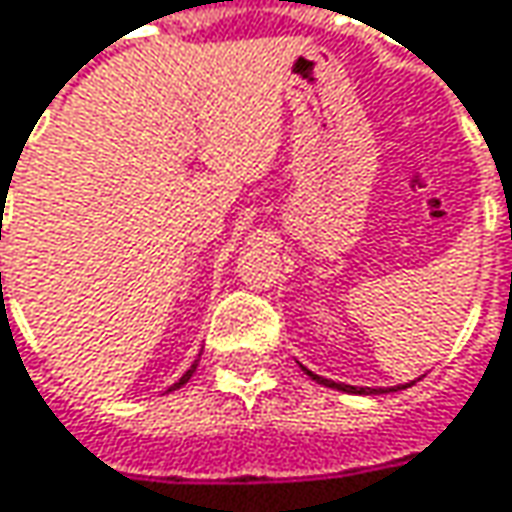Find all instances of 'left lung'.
<instances>
[{"label":"left lung","mask_w":512,"mask_h":512,"mask_svg":"<svg viewBox=\"0 0 512 512\" xmlns=\"http://www.w3.org/2000/svg\"><path fill=\"white\" fill-rule=\"evenodd\" d=\"M306 370V367H303ZM311 379L317 384H326V387H335V390H344V393H387V390H373V387H352V384H338V382H329V379H323V376H314L311 370H306ZM402 387H408V384H399V387H390V390H402Z\"/></svg>","instance_id":"1"}]
</instances>
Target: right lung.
<instances>
[{
    "label": "right lung",
    "mask_w": 512,
    "mask_h": 512,
    "mask_svg": "<svg viewBox=\"0 0 512 512\" xmlns=\"http://www.w3.org/2000/svg\"><path fill=\"white\" fill-rule=\"evenodd\" d=\"M195 370H198V361H195V364H192V367H189V370H186L183 376H180V382H174V387H168V390H177V387H183V384L192 379V373H195Z\"/></svg>",
    "instance_id": "obj_1"
}]
</instances>
